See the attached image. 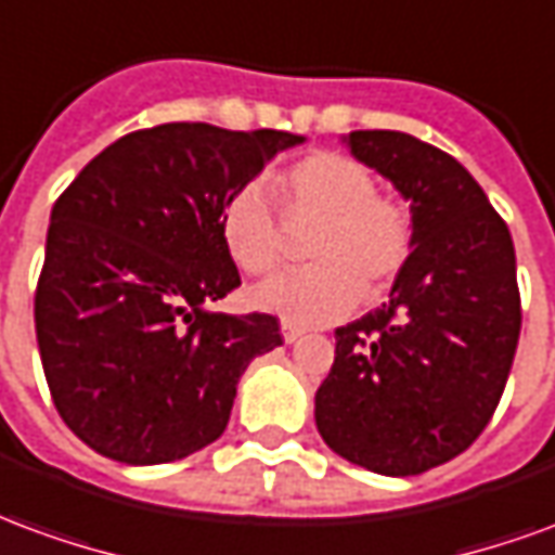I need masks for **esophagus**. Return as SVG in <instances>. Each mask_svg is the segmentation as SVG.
Wrapping results in <instances>:
<instances>
[{"instance_id": "1", "label": "esophagus", "mask_w": 555, "mask_h": 555, "mask_svg": "<svg viewBox=\"0 0 555 555\" xmlns=\"http://www.w3.org/2000/svg\"><path fill=\"white\" fill-rule=\"evenodd\" d=\"M302 333H306V330H302V326H297V324H288V321H282V338H285V341H297V338H302Z\"/></svg>"}]
</instances>
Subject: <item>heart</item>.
Segmentation results:
<instances>
[{"label": "heart", "mask_w": 555, "mask_h": 555, "mask_svg": "<svg viewBox=\"0 0 555 555\" xmlns=\"http://www.w3.org/2000/svg\"><path fill=\"white\" fill-rule=\"evenodd\" d=\"M282 219L312 229L302 253L312 264L270 279L255 291V306L288 324H330L348 314L360 294H384L408 267L416 222L396 195L377 193L374 171L341 151H312L273 175ZM219 234L231 261L246 276H267L285 258V229L258 183L229 195Z\"/></svg>", "instance_id": "1"}]
</instances>
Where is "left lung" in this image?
Here are the masks:
<instances>
[{
	"instance_id": "left-lung-1",
	"label": "left lung",
	"mask_w": 555,
	"mask_h": 555,
	"mask_svg": "<svg viewBox=\"0 0 555 555\" xmlns=\"http://www.w3.org/2000/svg\"><path fill=\"white\" fill-rule=\"evenodd\" d=\"M348 145L410 198L416 246L389 300L336 330L314 422L350 464L418 476L466 452L500 404L524 318L514 243L440 147L398 130H353Z\"/></svg>"
}]
</instances>
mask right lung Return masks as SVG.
<instances>
[{"mask_svg": "<svg viewBox=\"0 0 555 555\" xmlns=\"http://www.w3.org/2000/svg\"><path fill=\"white\" fill-rule=\"evenodd\" d=\"M297 142L202 121L147 127L59 195L35 330L59 416L98 454L142 466L205 449L229 425L246 365L282 345L273 314L205 306L241 285L222 205Z\"/></svg>", "mask_w": 555, "mask_h": 555, "instance_id": "1", "label": "right lung"}]
</instances>
